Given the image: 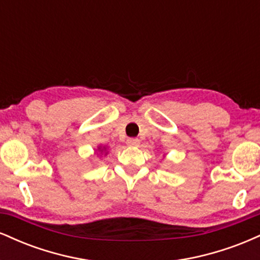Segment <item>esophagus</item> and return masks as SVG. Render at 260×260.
Instances as JSON below:
<instances>
[{"label":"esophagus","mask_w":260,"mask_h":260,"mask_svg":"<svg viewBox=\"0 0 260 260\" xmlns=\"http://www.w3.org/2000/svg\"><path fill=\"white\" fill-rule=\"evenodd\" d=\"M127 145H129V147H137V145H139V139L138 138H128Z\"/></svg>","instance_id":"esophagus-1"}]
</instances>
